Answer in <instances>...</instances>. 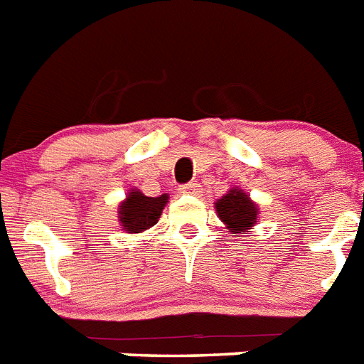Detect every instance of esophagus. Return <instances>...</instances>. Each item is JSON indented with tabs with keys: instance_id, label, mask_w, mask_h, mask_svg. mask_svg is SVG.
Masks as SVG:
<instances>
[{
	"instance_id": "34e87169",
	"label": "esophagus",
	"mask_w": 364,
	"mask_h": 364,
	"mask_svg": "<svg viewBox=\"0 0 364 364\" xmlns=\"http://www.w3.org/2000/svg\"><path fill=\"white\" fill-rule=\"evenodd\" d=\"M179 192H181V194H192V196H198V194L201 192V188L198 183H187V185H183V187L179 188Z\"/></svg>"
}]
</instances>
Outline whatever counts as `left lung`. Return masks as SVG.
<instances>
[{"label":"left lung","mask_w":364,"mask_h":364,"mask_svg":"<svg viewBox=\"0 0 364 364\" xmlns=\"http://www.w3.org/2000/svg\"><path fill=\"white\" fill-rule=\"evenodd\" d=\"M215 209L218 218L224 222L225 229L233 233V237L248 233L257 224L261 215L257 203L250 198L248 192L239 187L229 188L224 196L218 198L215 201Z\"/></svg>","instance_id":"1"}]
</instances>
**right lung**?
I'll return each mask as SVG.
<instances>
[{"instance_id":"1","label":"right lung","mask_w":364,"mask_h":364,"mask_svg":"<svg viewBox=\"0 0 364 364\" xmlns=\"http://www.w3.org/2000/svg\"><path fill=\"white\" fill-rule=\"evenodd\" d=\"M168 194L157 198L144 196L139 188H131L125 200L118 203V222L127 233H142L159 222L168 203Z\"/></svg>"}]
</instances>
